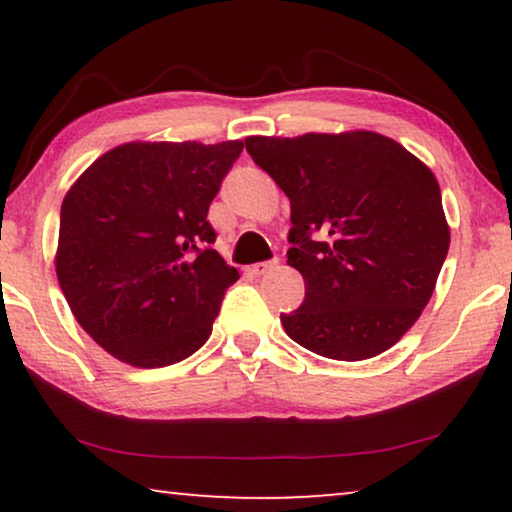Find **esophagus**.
Instances as JSON below:
<instances>
[{"instance_id":"1","label":"esophagus","mask_w":512,"mask_h":512,"mask_svg":"<svg viewBox=\"0 0 512 512\" xmlns=\"http://www.w3.org/2000/svg\"><path fill=\"white\" fill-rule=\"evenodd\" d=\"M279 265V261L277 258H272V261H265V263H256V265H251V275H268L270 270H275Z\"/></svg>"}]
</instances>
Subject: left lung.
<instances>
[{"instance_id":"left-lung-1","label":"left lung","mask_w":512,"mask_h":512,"mask_svg":"<svg viewBox=\"0 0 512 512\" xmlns=\"http://www.w3.org/2000/svg\"><path fill=\"white\" fill-rule=\"evenodd\" d=\"M244 144L291 202L286 258L305 300L282 314L284 331L335 361L387 352L429 303L450 249L433 172L368 130Z\"/></svg>"}]
</instances>
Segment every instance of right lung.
I'll return each instance as SVG.
<instances>
[{
	"instance_id": "1",
	"label": "right lung",
	"mask_w": 512,
	"mask_h": 512,
	"mask_svg": "<svg viewBox=\"0 0 512 512\" xmlns=\"http://www.w3.org/2000/svg\"><path fill=\"white\" fill-rule=\"evenodd\" d=\"M244 149L130 142L95 160L60 209L55 272L83 331L118 361L163 368L205 345L240 279L207 221Z\"/></svg>"
}]
</instances>
